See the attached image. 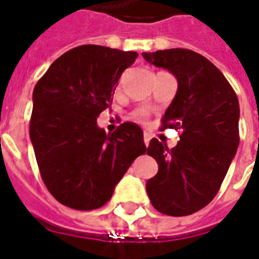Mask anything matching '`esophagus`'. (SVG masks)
I'll list each match as a JSON object with an SVG mask.
<instances>
[{
	"instance_id": "1",
	"label": "esophagus",
	"mask_w": 259,
	"mask_h": 259,
	"mask_svg": "<svg viewBox=\"0 0 259 259\" xmlns=\"http://www.w3.org/2000/svg\"><path fill=\"white\" fill-rule=\"evenodd\" d=\"M149 141H151V135H149V133H147V132H145V133H144V144L147 145V147H148Z\"/></svg>"
}]
</instances>
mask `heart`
<instances>
[{
	"mask_svg": "<svg viewBox=\"0 0 259 259\" xmlns=\"http://www.w3.org/2000/svg\"><path fill=\"white\" fill-rule=\"evenodd\" d=\"M135 116H136V118H137V119H139V120H141V122H144V120L147 119V118H148V114H147L145 111L140 110V111H137V112H136Z\"/></svg>",
	"mask_w": 259,
	"mask_h": 259,
	"instance_id": "obj_1",
	"label": "heart"
}]
</instances>
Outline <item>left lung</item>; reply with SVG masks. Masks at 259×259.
Here are the masks:
<instances>
[{
	"mask_svg": "<svg viewBox=\"0 0 259 259\" xmlns=\"http://www.w3.org/2000/svg\"><path fill=\"white\" fill-rule=\"evenodd\" d=\"M170 71L178 82L160 129H183L174 148L152 139L147 154L158 162L147 181L149 200L159 212L183 217L207 206L220 191L239 147V100L221 71L189 49L143 53Z\"/></svg>",
	"mask_w": 259,
	"mask_h": 259,
	"instance_id": "8db88e82",
	"label": "left lung"
}]
</instances>
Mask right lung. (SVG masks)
Instances as JSON below:
<instances>
[{"instance_id":"1","label":"right lung","mask_w":259,"mask_h":259,"mask_svg":"<svg viewBox=\"0 0 259 259\" xmlns=\"http://www.w3.org/2000/svg\"><path fill=\"white\" fill-rule=\"evenodd\" d=\"M137 56L100 45L76 47L53 61L34 88L30 139L48 191L67 207L104 206L147 151L139 124L124 122L108 135L97 126Z\"/></svg>"}]
</instances>
